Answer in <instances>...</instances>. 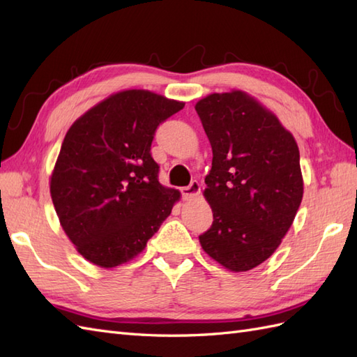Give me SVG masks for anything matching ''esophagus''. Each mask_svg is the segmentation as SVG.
<instances>
[{"label":"esophagus","mask_w":357,"mask_h":357,"mask_svg":"<svg viewBox=\"0 0 357 357\" xmlns=\"http://www.w3.org/2000/svg\"><path fill=\"white\" fill-rule=\"evenodd\" d=\"M199 194H200V185H199V181H191V185L181 188V197H183V200L192 199V197L199 195Z\"/></svg>","instance_id":"obj_1"}]
</instances>
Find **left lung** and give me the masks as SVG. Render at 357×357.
<instances>
[{
  "label": "left lung",
  "instance_id": "left-lung-1",
  "mask_svg": "<svg viewBox=\"0 0 357 357\" xmlns=\"http://www.w3.org/2000/svg\"><path fill=\"white\" fill-rule=\"evenodd\" d=\"M195 112L212 146L204 197L213 221L200 244L229 271H250L281 244L303 200L298 145L243 91L209 94Z\"/></svg>",
  "mask_w": 357,
  "mask_h": 357
}]
</instances>
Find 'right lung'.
I'll return each instance as SVG.
<instances>
[{
	"label": "right lung",
	"instance_id": "1",
	"mask_svg": "<svg viewBox=\"0 0 357 357\" xmlns=\"http://www.w3.org/2000/svg\"><path fill=\"white\" fill-rule=\"evenodd\" d=\"M185 107L146 90L100 102L70 126L50 178L54 209L90 263L116 267L145 249L180 199L158 181L157 126Z\"/></svg>",
	"mask_w": 357,
	"mask_h": 357
}]
</instances>
